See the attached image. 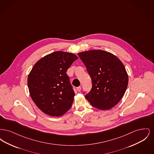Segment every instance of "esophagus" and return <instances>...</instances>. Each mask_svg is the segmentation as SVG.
I'll return each instance as SVG.
<instances>
[{
	"mask_svg": "<svg viewBox=\"0 0 154 154\" xmlns=\"http://www.w3.org/2000/svg\"><path fill=\"white\" fill-rule=\"evenodd\" d=\"M77 90L78 92H80L81 90V87H79L77 88Z\"/></svg>",
	"mask_w": 154,
	"mask_h": 154,
	"instance_id": "34e87169",
	"label": "esophagus"
}]
</instances>
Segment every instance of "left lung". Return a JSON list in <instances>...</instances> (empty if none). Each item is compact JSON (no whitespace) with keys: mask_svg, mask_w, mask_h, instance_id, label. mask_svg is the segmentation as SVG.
<instances>
[{"mask_svg":"<svg viewBox=\"0 0 154 154\" xmlns=\"http://www.w3.org/2000/svg\"><path fill=\"white\" fill-rule=\"evenodd\" d=\"M92 83L85 98L99 110H110L121 100L128 84L124 64L112 54L101 50L78 53Z\"/></svg>","mask_w":154,"mask_h":154,"instance_id":"left-lung-1","label":"left lung"}]
</instances>
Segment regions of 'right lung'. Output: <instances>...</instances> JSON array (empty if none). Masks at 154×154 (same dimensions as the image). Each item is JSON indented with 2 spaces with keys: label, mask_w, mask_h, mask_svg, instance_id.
Instances as JSON below:
<instances>
[{
  "label": "right lung",
  "mask_w": 154,
  "mask_h": 154,
  "mask_svg": "<svg viewBox=\"0 0 154 154\" xmlns=\"http://www.w3.org/2000/svg\"><path fill=\"white\" fill-rule=\"evenodd\" d=\"M77 59L73 53L54 52L33 66L28 77L30 95L45 114L59 117L70 109L75 93L66 72Z\"/></svg>",
  "instance_id": "right-lung-1"
}]
</instances>
